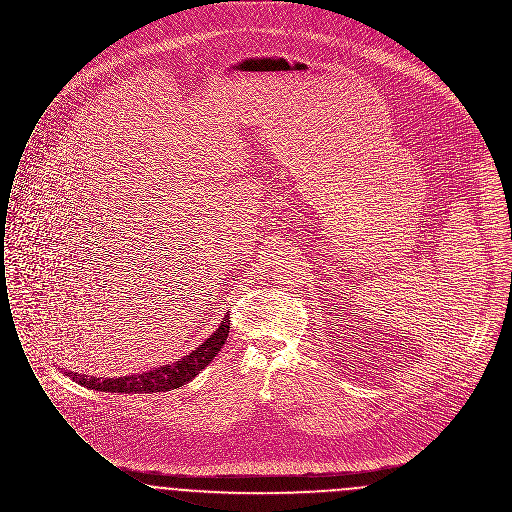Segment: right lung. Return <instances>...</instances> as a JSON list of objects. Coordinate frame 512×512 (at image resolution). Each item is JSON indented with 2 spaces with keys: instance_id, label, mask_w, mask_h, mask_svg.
<instances>
[{
  "instance_id": "obj_1",
  "label": "right lung",
  "mask_w": 512,
  "mask_h": 512,
  "mask_svg": "<svg viewBox=\"0 0 512 512\" xmlns=\"http://www.w3.org/2000/svg\"><path fill=\"white\" fill-rule=\"evenodd\" d=\"M230 330V314H226L216 328L212 336H208L198 347H194L188 355L180 357L178 361H172L167 365L155 367L145 373L137 375H125V377H89L73 371H65L69 379L75 383L93 389V391H105V393H159V391H171L176 387L186 385L192 381L220 351L224 341L228 338Z\"/></svg>"
}]
</instances>
